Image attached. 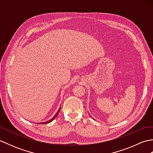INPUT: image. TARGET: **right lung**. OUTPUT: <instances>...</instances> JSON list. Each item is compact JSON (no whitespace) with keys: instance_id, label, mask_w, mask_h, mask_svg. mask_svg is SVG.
<instances>
[{"instance_id":"add662e5","label":"right lung","mask_w":153,"mask_h":153,"mask_svg":"<svg viewBox=\"0 0 153 153\" xmlns=\"http://www.w3.org/2000/svg\"><path fill=\"white\" fill-rule=\"evenodd\" d=\"M60 107H61V106H60ZM60 109L59 110H58V111L57 112V113L56 114H55V116L53 117V118H52V119H51L50 120H48V121H47V122H43V123H49V122H51L52 121H53V120L55 118H56V117L57 116V115H58V113H59V112H60Z\"/></svg>"}]
</instances>
